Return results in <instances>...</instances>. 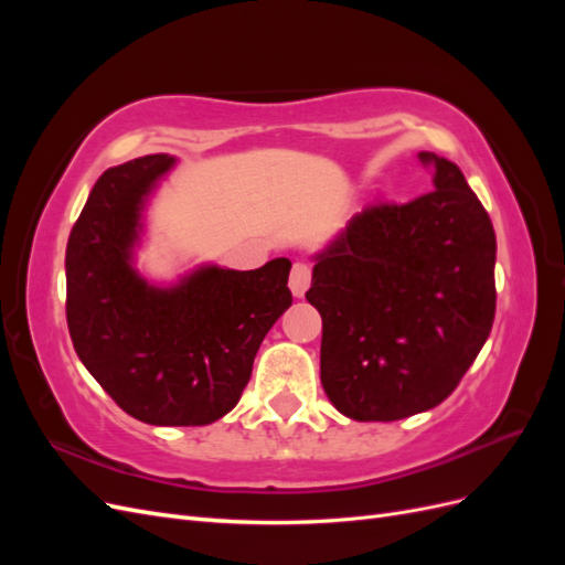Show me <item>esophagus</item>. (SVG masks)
Listing matches in <instances>:
<instances>
[{
  "instance_id": "34e87169",
  "label": "esophagus",
  "mask_w": 565,
  "mask_h": 565,
  "mask_svg": "<svg viewBox=\"0 0 565 565\" xmlns=\"http://www.w3.org/2000/svg\"><path fill=\"white\" fill-rule=\"evenodd\" d=\"M311 285V266L297 262L292 266V273H289V289H292V295L297 299H301L306 295V289Z\"/></svg>"
}]
</instances>
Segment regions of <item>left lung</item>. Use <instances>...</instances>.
Segmentation results:
<instances>
[{"label": "left lung", "instance_id": "8db88e82", "mask_svg": "<svg viewBox=\"0 0 565 565\" xmlns=\"http://www.w3.org/2000/svg\"><path fill=\"white\" fill-rule=\"evenodd\" d=\"M434 191L377 204L313 256L306 299L322 318L320 382L355 422L446 401L494 320V231L459 167L419 152Z\"/></svg>", "mask_w": 565, "mask_h": 565}]
</instances>
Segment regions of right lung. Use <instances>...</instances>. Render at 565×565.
<instances>
[{"instance_id":"add662e5","label":"right lung","mask_w":565,"mask_h":565,"mask_svg":"<svg viewBox=\"0 0 565 565\" xmlns=\"http://www.w3.org/2000/svg\"><path fill=\"white\" fill-rule=\"evenodd\" d=\"M177 158L106 169L67 237V330L79 361L134 419L202 426L237 405L254 355L292 303L289 259L233 270L202 264L156 285L134 266L143 212Z\"/></svg>"}]
</instances>
